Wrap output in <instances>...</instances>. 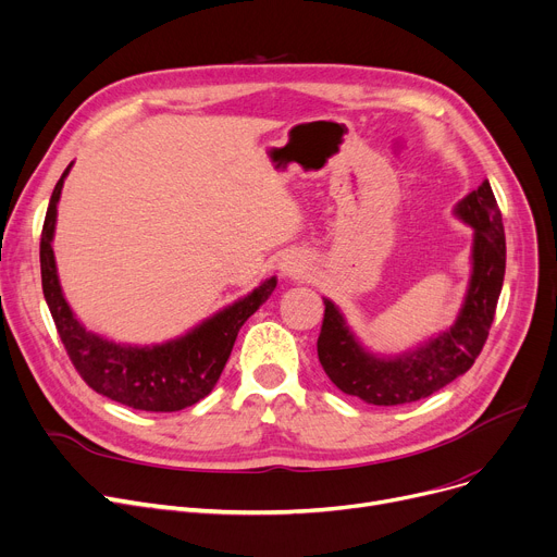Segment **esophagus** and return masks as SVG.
<instances>
[{
	"label": "esophagus",
	"instance_id": "obj_1",
	"mask_svg": "<svg viewBox=\"0 0 557 557\" xmlns=\"http://www.w3.org/2000/svg\"><path fill=\"white\" fill-rule=\"evenodd\" d=\"M282 271L286 273V275H296V273H302L307 267H305V261L302 259H296V257H286L282 263Z\"/></svg>",
	"mask_w": 557,
	"mask_h": 557
}]
</instances>
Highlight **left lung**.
<instances>
[{"label": "left lung", "mask_w": 557, "mask_h": 557, "mask_svg": "<svg viewBox=\"0 0 557 557\" xmlns=\"http://www.w3.org/2000/svg\"><path fill=\"white\" fill-rule=\"evenodd\" d=\"M456 216L474 227L472 280L456 323L447 332L413 352L379 359L357 343L343 313L325 298L318 359L345 395L374 406L411 404L445 388L474 366L487 341L506 273L504 221L487 181L456 205Z\"/></svg>", "instance_id": "8db88e82"}]
</instances>
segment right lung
<instances>
[{
	"label": "right lung",
	"mask_w": 557,
	"mask_h": 557,
	"mask_svg": "<svg viewBox=\"0 0 557 557\" xmlns=\"http://www.w3.org/2000/svg\"><path fill=\"white\" fill-rule=\"evenodd\" d=\"M70 169L72 164L53 187L40 237L42 294L58 336H61L70 361L83 376V382L99 395L137 408V411H183L212 393L242 325L269 300L277 280H267L252 294L214 313L189 334L162 345H120L87 332L63 298L51 248L58 214L55 205Z\"/></svg>",
	"instance_id": "add662e5"
}]
</instances>
